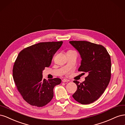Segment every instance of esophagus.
<instances>
[{
	"instance_id": "34e87169",
	"label": "esophagus",
	"mask_w": 125,
	"mask_h": 125,
	"mask_svg": "<svg viewBox=\"0 0 125 125\" xmlns=\"http://www.w3.org/2000/svg\"><path fill=\"white\" fill-rule=\"evenodd\" d=\"M62 81L63 82H68V81H69V80H68V79H63V80H62Z\"/></svg>"
}]
</instances>
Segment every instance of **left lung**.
I'll list each match as a JSON object with an SVG mask.
<instances>
[{"label":"left lung","instance_id":"8db88e82","mask_svg":"<svg viewBox=\"0 0 125 125\" xmlns=\"http://www.w3.org/2000/svg\"><path fill=\"white\" fill-rule=\"evenodd\" d=\"M80 55L82 60L78 71L88 74L82 83L74 80L77 90L73 99L82 104H89L97 100L104 92L111 77V57L106 49L84 41H70Z\"/></svg>","mask_w":125,"mask_h":125}]
</instances>
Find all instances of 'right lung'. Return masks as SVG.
<instances>
[{
	"label": "right lung",
	"mask_w": 125,
	"mask_h": 125,
	"mask_svg": "<svg viewBox=\"0 0 125 125\" xmlns=\"http://www.w3.org/2000/svg\"><path fill=\"white\" fill-rule=\"evenodd\" d=\"M62 41L39 43L26 47L19 54L13 67V78L23 99L32 106L43 107L54 96V87L59 78L43 79V71L51 65L54 55Z\"/></svg>",
	"instance_id": "add662e5"
}]
</instances>
